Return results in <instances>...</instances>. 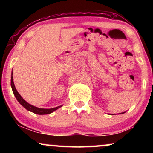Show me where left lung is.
<instances>
[{"label":"left lung","mask_w":153,"mask_h":153,"mask_svg":"<svg viewBox=\"0 0 153 153\" xmlns=\"http://www.w3.org/2000/svg\"><path fill=\"white\" fill-rule=\"evenodd\" d=\"M121 114H124V113H121Z\"/></svg>","instance_id":"left-lung-1"}]
</instances>
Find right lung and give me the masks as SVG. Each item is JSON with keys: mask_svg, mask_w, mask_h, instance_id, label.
<instances>
[{"mask_svg": "<svg viewBox=\"0 0 153 153\" xmlns=\"http://www.w3.org/2000/svg\"><path fill=\"white\" fill-rule=\"evenodd\" d=\"M11 86H12V91H13V93L15 97L17 100V101L19 102V103L22 104V105L24 106L25 108H26L28 111H30L31 112H33L34 114H37L39 115H45V114H49L53 112L54 111H56V109H58V108L61 107L62 106H57V107L55 108H37L35 107V106L31 105V104H28V102L25 101V100L23 99L22 96L20 95V94L18 93L17 91H16L15 86H14V81H13V76H12H12H11Z\"/></svg>", "mask_w": 153, "mask_h": 153, "instance_id": "obj_1", "label": "right lung"}]
</instances>
